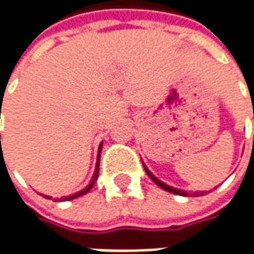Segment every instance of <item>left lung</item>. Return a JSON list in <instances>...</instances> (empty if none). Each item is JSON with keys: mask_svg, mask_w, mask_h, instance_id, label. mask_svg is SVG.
Wrapping results in <instances>:
<instances>
[{"mask_svg": "<svg viewBox=\"0 0 254 254\" xmlns=\"http://www.w3.org/2000/svg\"><path fill=\"white\" fill-rule=\"evenodd\" d=\"M253 119H254V116H253ZM142 165H144V170H145V172L148 174V177L151 178L160 188H162L164 190H167V192H171V193H175V195H181V196H199V195H202V193H198V192H193V193H188L187 190H178V188H174V187H171V185H168V184H165V182H162L161 180H158L154 174H152L151 171L148 170L147 167H145V164L142 162Z\"/></svg>", "mask_w": 254, "mask_h": 254, "instance_id": "left-lung-1", "label": "left lung"}]
</instances>
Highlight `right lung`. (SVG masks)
Listing matches in <instances>:
<instances>
[{"instance_id": "1", "label": "right lung", "mask_w": 254, "mask_h": 254, "mask_svg": "<svg viewBox=\"0 0 254 254\" xmlns=\"http://www.w3.org/2000/svg\"><path fill=\"white\" fill-rule=\"evenodd\" d=\"M102 148H103V142H100V145H99V151H97V160H96V168H94V172H93V177L92 180H90V184L83 188L82 190H79V192H76V193H72V195H67V196H62V198H55L54 200H61V202H64V200H72L74 198H79V196H82L84 193H87L89 190H92L93 185H94V182L97 181V177H99V165H100V154H102ZM45 198H48V199H52V196H48V195H44Z\"/></svg>"}]
</instances>
